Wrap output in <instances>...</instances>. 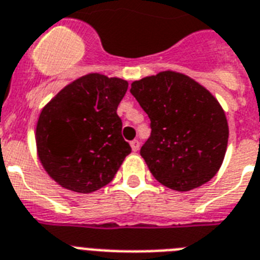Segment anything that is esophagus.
I'll return each instance as SVG.
<instances>
[{
	"instance_id": "esophagus-1",
	"label": "esophagus",
	"mask_w": 260,
	"mask_h": 260,
	"mask_svg": "<svg viewBox=\"0 0 260 260\" xmlns=\"http://www.w3.org/2000/svg\"><path fill=\"white\" fill-rule=\"evenodd\" d=\"M131 148H132V151L134 152L139 151V148H140V143H139V140L131 141Z\"/></svg>"
}]
</instances>
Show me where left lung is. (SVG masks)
Returning a JSON list of instances; mask_svg holds the SVG:
<instances>
[{
  "label": "left lung",
  "instance_id": "8db88e82",
  "mask_svg": "<svg viewBox=\"0 0 260 260\" xmlns=\"http://www.w3.org/2000/svg\"><path fill=\"white\" fill-rule=\"evenodd\" d=\"M131 93L151 120L140 155L153 178L179 192L214 178L224 159L229 124L210 90L183 73L164 71L132 82Z\"/></svg>",
  "mask_w": 260,
  "mask_h": 260
}]
</instances>
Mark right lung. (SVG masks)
Masks as SVG:
<instances>
[{"instance_id":"obj_1","label":"right lung","mask_w":260,"mask_h":260,"mask_svg":"<svg viewBox=\"0 0 260 260\" xmlns=\"http://www.w3.org/2000/svg\"><path fill=\"white\" fill-rule=\"evenodd\" d=\"M126 89L125 80L88 73L42 108L36 125L37 155L57 184L90 193L115 178L131 153L117 116Z\"/></svg>"}]
</instances>
